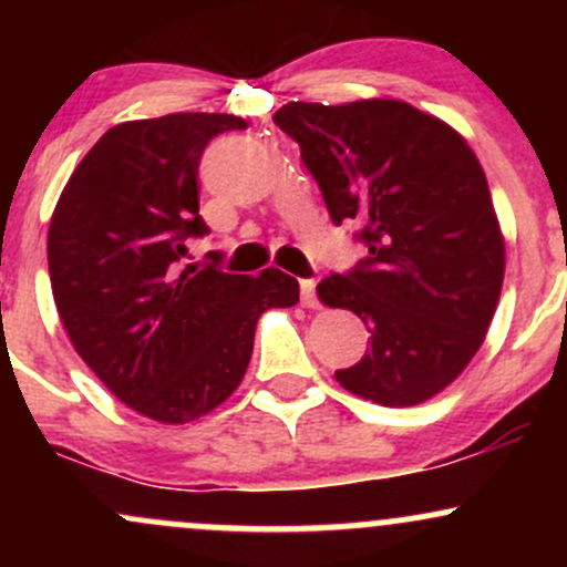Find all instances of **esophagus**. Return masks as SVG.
Wrapping results in <instances>:
<instances>
[{"label":"esophagus","mask_w":567,"mask_h":567,"mask_svg":"<svg viewBox=\"0 0 567 567\" xmlns=\"http://www.w3.org/2000/svg\"><path fill=\"white\" fill-rule=\"evenodd\" d=\"M301 303L306 306V309H317V306H320L315 279H301Z\"/></svg>","instance_id":"34e87169"}]
</instances>
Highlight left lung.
<instances>
[{"label": "left lung", "mask_w": 567, "mask_h": 567, "mask_svg": "<svg viewBox=\"0 0 567 567\" xmlns=\"http://www.w3.org/2000/svg\"><path fill=\"white\" fill-rule=\"evenodd\" d=\"M275 122L301 146L333 224L360 220L368 247L317 285L370 330L365 357L336 381L379 405H419L470 365L501 296L504 237L483 167L451 125L389 97L290 101Z\"/></svg>", "instance_id": "8db88e82"}]
</instances>
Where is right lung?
<instances>
[{
  "mask_svg": "<svg viewBox=\"0 0 567 567\" xmlns=\"http://www.w3.org/2000/svg\"><path fill=\"white\" fill-rule=\"evenodd\" d=\"M234 114H167L122 122L71 173L48 234L53 298L76 354L148 419L188 424L229 400L266 309L298 303V282L178 271L199 216V159L216 135L245 130Z\"/></svg>",
  "mask_w": 567,
  "mask_h": 567,
  "instance_id": "1",
  "label": "right lung"
}]
</instances>
